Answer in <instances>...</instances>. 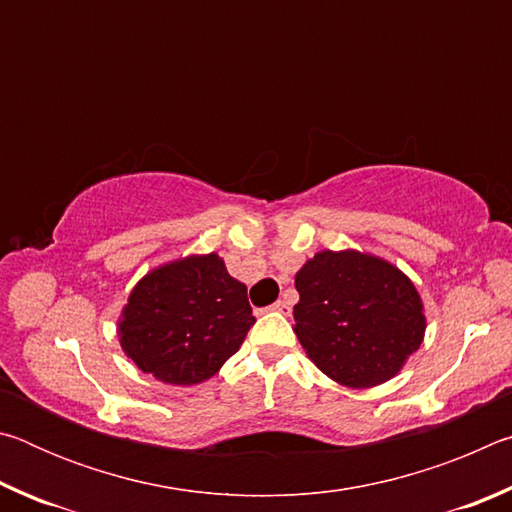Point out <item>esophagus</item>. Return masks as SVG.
<instances>
[{"label": "esophagus", "instance_id": "obj_1", "mask_svg": "<svg viewBox=\"0 0 512 512\" xmlns=\"http://www.w3.org/2000/svg\"><path fill=\"white\" fill-rule=\"evenodd\" d=\"M271 309H273V311H277V314H289V311H291V307H289V302H287V300H277L275 305H271Z\"/></svg>", "mask_w": 512, "mask_h": 512}]
</instances>
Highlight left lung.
<instances>
[{"mask_svg": "<svg viewBox=\"0 0 512 512\" xmlns=\"http://www.w3.org/2000/svg\"><path fill=\"white\" fill-rule=\"evenodd\" d=\"M293 332L314 366L345 388L393 379L420 348L427 316L411 277L361 250H320L296 273Z\"/></svg>", "mask_w": 512, "mask_h": 512, "instance_id": "1", "label": "left lung"}]
</instances>
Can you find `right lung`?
<instances>
[{
  "label": "right lung",
  "mask_w": 512,
  "mask_h": 512,
  "mask_svg": "<svg viewBox=\"0 0 512 512\" xmlns=\"http://www.w3.org/2000/svg\"><path fill=\"white\" fill-rule=\"evenodd\" d=\"M255 325L246 284L223 259L187 255L146 273L121 309L119 345L146 375L171 386L214 377Z\"/></svg>",
  "instance_id": "add662e5"
}]
</instances>
